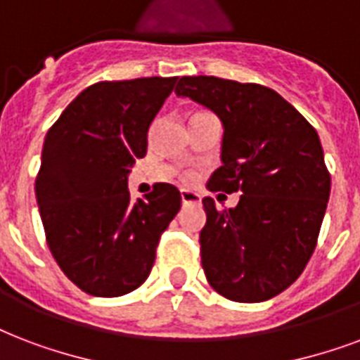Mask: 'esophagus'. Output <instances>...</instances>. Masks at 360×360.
<instances>
[{
  "mask_svg": "<svg viewBox=\"0 0 360 360\" xmlns=\"http://www.w3.org/2000/svg\"><path fill=\"white\" fill-rule=\"evenodd\" d=\"M181 202L183 204H196V202H200V194L192 191H181Z\"/></svg>",
  "mask_w": 360,
  "mask_h": 360,
  "instance_id": "1",
  "label": "esophagus"
}]
</instances>
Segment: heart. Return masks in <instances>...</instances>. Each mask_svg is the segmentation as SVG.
<instances>
[{"label":"heart","mask_w":360,"mask_h":360,"mask_svg":"<svg viewBox=\"0 0 360 360\" xmlns=\"http://www.w3.org/2000/svg\"><path fill=\"white\" fill-rule=\"evenodd\" d=\"M183 181H185V183H191L192 177H191V175H186V177H183Z\"/></svg>","instance_id":"b5f03b06"}]
</instances>
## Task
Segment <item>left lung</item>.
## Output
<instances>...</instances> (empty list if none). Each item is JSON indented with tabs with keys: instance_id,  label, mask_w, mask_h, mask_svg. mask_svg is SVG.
Listing matches in <instances>:
<instances>
[{
	"instance_id": "8db88e82",
	"label": "left lung",
	"mask_w": 360,
	"mask_h": 360,
	"mask_svg": "<svg viewBox=\"0 0 360 360\" xmlns=\"http://www.w3.org/2000/svg\"><path fill=\"white\" fill-rule=\"evenodd\" d=\"M175 94L223 120V166L210 191L241 192L232 210L204 198L200 253L213 289L264 302L300 278L319 238L330 174L314 126L276 90L219 77H181Z\"/></svg>"
}]
</instances>
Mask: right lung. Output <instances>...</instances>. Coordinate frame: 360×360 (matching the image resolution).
<instances>
[{
    "mask_svg": "<svg viewBox=\"0 0 360 360\" xmlns=\"http://www.w3.org/2000/svg\"><path fill=\"white\" fill-rule=\"evenodd\" d=\"M177 77L101 81L46 131L35 196L46 245L68 279L92 296L128 295L149 278L181 194L156 183L131 202L128 174L147 155L150 122Z\"/></svg>",
    "mask_w": 360,
    "mask_h": 360,
    "instance_id": "right-lung-1",
    "label": "right lung"
}]
</instances>
